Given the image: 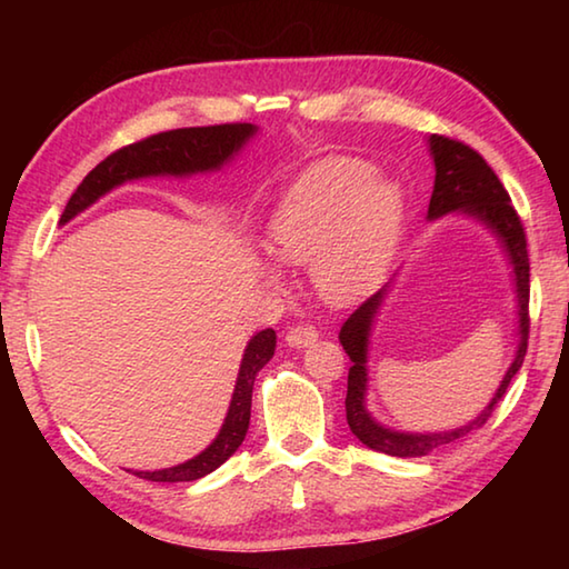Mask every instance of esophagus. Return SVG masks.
Instances as JSON below:
<instances>
[{
	"instance_id": "34e87169",
	"label": "esophagus",
	"mask_w": 569,
	"mask_h": 569,
	"mask_svg": "<svg viewBox=\"0 0 569 569\" xmlns=\"http://www.w3.org/2000/svg\"><path fill=\"white\" fill-rule=\"evenodd\" d=\"M316 339H319V331L313 329V326H296L286 333V343L293 346V349H306V346H311Z\"/></svg>"
}]
</instances>
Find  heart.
Wrapping results in <instances>:
<instances>
[{"mask_svg": "<svg viewBox=\"0 0 569 569\" xmlns=\"http://www.w3.org/2000/svg\"><path fill=\"white\" fill-rule=\"evenodd\" d=\"M403 198L393 182L373 178L369 162L329 158L288 190L266 228L283 266H311L319 291L353 301L381 281L397 248ZM276 278L271 266H261Z\"/></svg>", "mask_w": 569, "mask_h": 569, "instance_id": "heart-1", "label": "heart"}]
</instances>
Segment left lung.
<instances>
[{"mask_svg": "<svg viewBox=\"0 0 569 569\" xmlns=\"http://www.w3.org/2000/svg\"><path fill=\"white\" fill-rule=\"evenodd\" d=\"M431 156H435L437 178H435V192L429 200V218L447 216L451 210H465L469 216H477L479 220L495 230L502 238L509 258L515 266L517 278V298H519V351L515 363L509 366L502 387L497 389L495 399L489 407L479 413V417L467 423V427L445 431V435H399V431H389L379 427L377 421L369 417L363 409V391H366V339H369L371 321L377 308L381 306L383 291L373 293L371 298L356 308V311L346 319L341 326V346L349 353L353 366L349 369V391H346V421H349L356 439L373 451H383L391 457H423L431 449L449 441H457L467 437L471 429H479L481 423L492 417V411L507 393L509 381H512L519 366L525 361L527 353V339H529V253H527V233L522 226V218L517 216L515 206L509 203V192L505 190L502 180L497 172L487 166V160L479 156L475 148L467 142L449 134H431L429 138Z\"/></svg>", "mask_w": 569, "mask_h": 569, "instance_id": "1", "label": "left lung"}]
</instances>
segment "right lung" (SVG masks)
Listing matches in <instances>:
<instances>
[{"label":"right lung","mask_w":569,"mask_h":569,"mask_svg":"<svg viewBox=\"0 0 569 569\" xmlns=\"http://www.w3.org/2000/svg\"><path fill=\"white\" fill-rule=\"evenodd\" d=\"M256 132L248 122H226L208 124V128H180L150 134L138 142H130L120 150L110 152L100 166H94L84 180L72 192L70 203L64 206L60 223L74 218L80 210L92 206L104 192L120 186L124 180L146 178V176H186V172L213 170L233 156L243 142ZM276 351V331L266 329L253 336L240 363L238 383L230 401L228 417L218 439L203 455L186 461V465L160 469V471H132L134 477L148 481H192L210 475L228 457L236 455V449L243 445L248 421H250V397H253L256 373L271 361Z\"/></svg>","instance_id":"obj_1"}]
</instances>
